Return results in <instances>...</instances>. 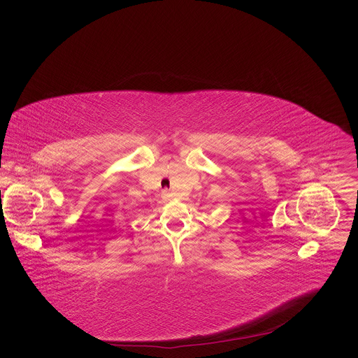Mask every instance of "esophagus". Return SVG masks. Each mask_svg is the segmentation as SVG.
Returning a JSON list of instances; mask_svg holds the SVG:
<instances>
[{
	"label": "esophagus",
	"instance_id": "34e87169",
	"mask_svg": "<svg viewBox=\"0 0 358 358\" xmlns=\"http://www.w3.org/2000/svg\"><path fill=\"white\" fill-rule=\"evenodd\" d=\"M164 194H167V192H164Z\"/></svg>",
	"mask_w": 358,
	"mask_h": 358
}]
</instances>
